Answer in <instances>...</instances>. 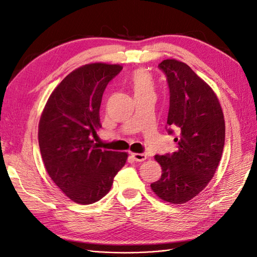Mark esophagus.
Returning <instances> with one entry per match:
<instances>
[{
  "instance_id": "1",
  "label": "esophagus",
  "mask_w": 257,
  "mask_h": 257,
  "mask_svg": "<svg viewBox=\"0 0 257 257\" xmlns=\"http://www.w3.org/2000/svg\"><path fill=\"white\" fill-rule=\"evenodd\" d=\"M131 155H132V157L135 159L136 162H144L147 158L145 154H141V153H132Z\"/></svg>"
}]
</instances>
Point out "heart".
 I'll return each mask as SVG.
<instances>
[{
  "label": "heart",
  "mask_w": 257,
  "mask_h": 257,
  "mask_svg": "<svg viewBox=\"0 0 257 257\" xmlns=\"http://www.w3.org/2000/svg\"><path fill=\"white\" fill-rule=\"evenodd\" d=\"M131 85L134 91L135 98L148 93H154L155 85L152 76L143 68L136 69L131 76Z\"/></svg>",
  "instance_id": "heart-1"
}]
</instances>
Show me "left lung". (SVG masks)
I'll return each instance as SVG.
<instances>
[{"mask_svg":"<svg viewBox=\"0 0 257 257\" xmlns=\"http://www.w3.org/2000/svg\"><path fill=\"white\" fill-rule=\"evenodd\" d=\"M158 67L170 92L166 127L175 128L178 136L174 154L154 157L162 176L151 187L162 200L181 204L198 196L214 176L224 147L225 122L215 92L189 66L172 58Z\"/></svg>","mask_w":257,"mask_h":257,"instance_id":"8db88e82","label":"left lung"}]
</instances>
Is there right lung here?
<instances>
[{
    "mask_svg": "<svg viewBox=\"0 0 257 257\" xmlns=\"http://www.w3.org/2000/svg\"><path fill=\"white\" fill-rule=\"evenodd\" d=\"M121 65L91 62L54 89L38 124V143L49 177L73 202L90 204L110 191L128 154L100 150L91 135L101 127L102 95Z\"/></svg>",
    "mask_w": 257,
    "mask_h": 257,
    "instance_id": "obj_1",
    "label": "right lung"
}]
</instances>
